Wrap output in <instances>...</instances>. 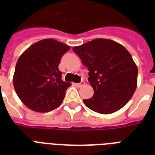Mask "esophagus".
<instances>
[{
	"mask_svg": "<svg viewBox=\"0 0 155 155\" xmlns=\"http://www.w3.org/2000/svg\"><path fill=\"white\" fill-rule=\"evenodd\" d=\"M84 84H85V83L84 82V81H81V82H80V83H77V84H75V86H76V87H82V86H84Z\"/></svg>",
	"mask_w": 155,
	"mask_h": 155,
	"instance_id": "esophagus-1",
	"label": "esophagus"
}]
</instances>
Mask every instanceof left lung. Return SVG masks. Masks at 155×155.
<instances>
[{"label": "left lung", "instance_id": "obj_1", "mask_svg": "<svg viewBox=\"0 0 155 155\" xmlns=\"http://www.w3.org/2000/svg\"><path fill=\"white\" fill-rule=\"evenodd\" d=\"M89 71L88 81L94 90L87 108L110 114L124 107L134 93L137 68L130 52L115 41L96 38L72 48Z\"/></svg>", "mask_w": 155, "mask_h": 155}]
</instances>
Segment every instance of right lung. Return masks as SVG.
<instances>
[{
  "instance_id": "1",
  "label": "right lung",
  "mask_w": 155,
  "mask_h": 155,
  "mask_svg": "<svg viewBox=\"0 0 155 155\" xmlns=\"http://www.w3.org/2000/svg\"><path fill=\"white\" fill-rule=\"evenodd\" d=\"M69 49L63 42L47 38L31 45L19 57L13 86L18 97L30 109L46 113L62 104L71 84L62 80L58 64Z\"/></svg>"
}]
</instances>
